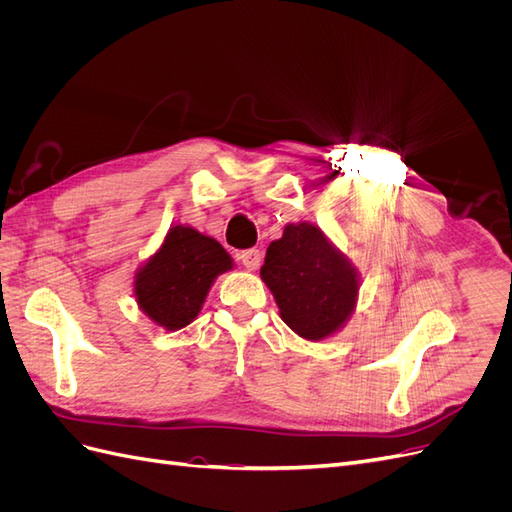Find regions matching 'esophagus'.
<instances>
[{"label": "esophagus", "instance_id": "obj_1", "mask_svg": "<svg viewBox=\"0 0 512 512\" xmlns=\"http://www.w3.org/2000/svg\"><path fill=\"white\" fill-rule=\"evenodd\" d=\"M239 260L247 271H256L262 262V254L258 250H245V252H241Z\"/></svg>", "mask_w": 512, "mask_h": 512}]
</instances>
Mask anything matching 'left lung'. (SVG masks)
Masks as SVG:
<instances>
[{
  "mask_svg": "<svg viewBox=\"0 0 512 512\" xmlns=\"http://www.w3.org/2000/svg\"><path fill=\"white\" fill-rule=\"evenodd\" d=\"M260 277L273 292L282 320L309 342L342 329L359 299V271L309 222L284 228L282 239L269 245Z\"/></svg>",
  "mask_w": 512,
  "mask_h": 512,
  "instance_id": "1",
  "label": "left lung"
}]
</instances>
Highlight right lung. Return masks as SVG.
Masks as SVG:
<instances>
[{
	"mask_svg": "<svg viewBox=\"0 0 512 512\" xmlns=\"http://www.w3.org/2000/svg\"><path fill=\"white\" fill-rule=\"evenodd\" d=\"M232 269V258L213 237L177 224L158 252L134 275L141 312L166 331H179L198 316L215 277Z\"/></svg>",
	"mask_w": 512,
	"mask_h": 512,
	"instance_id": "obj_1",
	"label": "right lung"
}]
</instances>
